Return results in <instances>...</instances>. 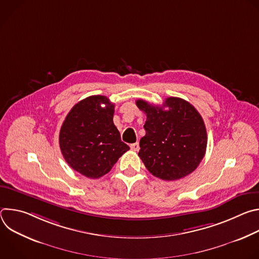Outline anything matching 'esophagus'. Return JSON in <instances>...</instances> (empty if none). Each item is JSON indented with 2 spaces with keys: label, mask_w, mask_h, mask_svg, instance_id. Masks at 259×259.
Here are the masks:
<instances>
[{
  "label": "esophagus",
  "mask_w": 259,
  "mask_h": 259,
  "mask_svg": "<svg viewBox=\"0 0 259 259\" xmlns=\"http://www.w3.org/2000/svg\"><path fill=\"white\" fill-rule=\"evenodd\" d=\"M130 147H131V150H133V151H135V152H138L139 151V143L138 142H135V143H132L131 145H130Z\"/></svg>",
  "instance_id": "1"
}]
</instances>
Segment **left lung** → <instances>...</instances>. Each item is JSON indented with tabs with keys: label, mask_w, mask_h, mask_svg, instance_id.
Here are the masks:
<instances>
[{
	"label": "left lung",
	"mask_w": 259,
	"mask_h": 259,
	"mask_svg": "<svg viewBox=\"0 0 259 259\" xmlns=\"http://www.w3.org/2000/svg\"><path fill=\"white\" fill-rule=\"evenodd\" d=\"M136 105L146 115L138 153L146 169L168 181L195 171L207 147V131L198 110L178 97L166 98L162 106L142 99Z\"/></svg>",
	"instance_id": "left-lung-1"
}]
</instances>
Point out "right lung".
<instances>
[{
	"label": "right lung",
	"instance_id": "1",
	"mask_svg": "<svg viewBox=\"0 0 259 259\" xmlns=\"http://www.w3.org/2000/svg\"><path fill=\"white\" fill-rule=\"evenodd\" d=\"M114 112L115 104L107 97L89 96L69 110L61 126L59 146L64 160L88 178L108 173L130 150L114 124Z\"/></svg>",
	"mask_w": 259,
	"mask_h": 259
}]
</instances>
